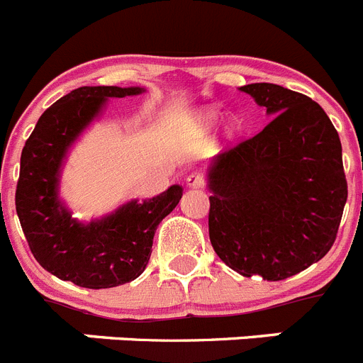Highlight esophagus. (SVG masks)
<instances>
[{
	"mask_svg": "<svg viewBox=\"0 0 363 363\" xmlns=\"http://www.w3.org/2000/svg\"><path fill=\"white\" fill-rule=\"evenodd\" d=\"M187 187L191 189H201L205 187V176L201 172H191L187 176Z\"/></svg>",
	"mask_w": 363,
	"mask_h": 363,
	"instance_id": "esophagus-1",
	"label": "esophagus"
}]
</instances>
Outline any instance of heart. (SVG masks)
<instances>
[{
	"label": "heart",
	"mask_w": 363,
	"mask_h": 363,
	"mask_svg": "<svg viewBox=\"0 0 363 363\" xmlns=\"http://www.w3.org/2000/svg\"><path fill=\"white\" fill-rule=\"evenodd\" d=\"M218 120V114L214 111H203L201 114H198V121H200V125H203V127H211V125L216 123ZM230 129H234L233 125H230Z\"/></svg>",
	"instance_id": "obj_1"
}]
</instances>
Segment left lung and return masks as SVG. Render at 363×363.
Returning a JSON list of instances; mask_svg holds the SVG:
<instances>
[{
	"label": "left lung",
	"mask_w": 363,
	"mask_h": 363,
	"mask_svg": "<svg viewBox=\"0 0 363 363\" xmlns=\"http://www.w3.org/2000/svg\"><path fill=\"white\" fill-rule=\"evenodd\" d=\"M240 91L271 121L209 167V238L233 271L278 281L322 259L347 201L342 143L316 101L274 83Z\"/></svg>",
	"instance_id": "1"
}]
</instances>
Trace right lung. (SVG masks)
Returning <instances> with one entry per match:
<instances>
[{"mask_svg": "<svg viewBox=\"0 0 363 363\" xmlns=\"http://www.w3.org/2000/svg\"><path fill=\"white\" fill-rule=\"evenodd\" d=\"M140 86H79L41 114L21 150L16 213L38 264L60 280L108 289L136 280L149 264L160 221L179 203L172 185L150 200L82 223L60 201V171L69 147L99 116L108 98L142 94Z\"/></svg>", "mask_w": 363, "mask_h": 363, "instance_id": "right-lung-1", "label": "right lung"}]
</instances>
